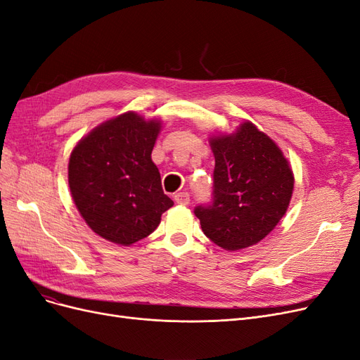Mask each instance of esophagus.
<instances>
[{
	"label": "esophagus",
	"instance_id": "34e87169",
	"mask_svg": "<svg viewBox=\"0 0 360 360\" xmlns=\"http://www.w3.org/2000/svg\"><path fill=\"white\" fill-rule=\"evenodd\" d=\"M173 198H175V202L178 205H182V206H187L190 203V194L185 193V191L176 193L175 195H173Z\"/></svg>",
	"mask_w": 360,
	"mask_h": 360
}]
</instances>
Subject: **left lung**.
<instances>
[{
	"label": "left lung",
	"instance_id": "obj_1",
	"mask_svg": "<svg viewBox=\"0 0 360 360\" xmlns=\"http://www.w3.org/2000/svg\"><path fill=\"white\" fill-rule=\"evenodd\" d=\"M215 155L212 202L194 209L215 245L238 250L257 245L283 218L294 173L281 148L255 124L210 138Z\"/></svg>",
	"mask_w": 360,
	"mask_h": 360
}]
</instances>
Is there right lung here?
<instances>
[{
    "mask_svg": "<svg viewBox=\"0 0 360 360\" xmlns=\"http://www.w3.org/2000/svg\"><path fill=\"white\" fill-rule=\"evenodd\" d=\"M158 120L124 112L93 129L71 153L68 182L89 227L129 246L150 236L173 202L163 193L151 153Z\"/></svg>",
    "mask_w": 360,
    "mask_h": 360,
    "instance_id": "obj_1",
    "label": "right lung"
}]
</instances>
